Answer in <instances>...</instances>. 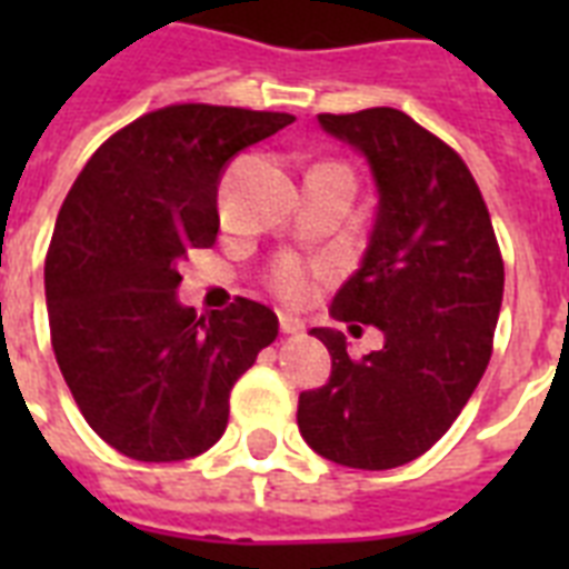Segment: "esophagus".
Instances as JSON below:
<instances>
[{"instance_id":"1","label":"esophagus","mask_w":569,"mask_h":569,"mask_svg":"<svg viewBox=\"0 0 569 569\" xmlns=\"http://www.w3.org/2000/svg\"><path fill=\"white\" fill-rule=\"evenodd\" d=\"M280 330L283 333H303V321L295 319V316H286V312H280Z\"/></svg>"}]
</instances>
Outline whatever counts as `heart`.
Wrapping results in <instances>:
<instances>
[{"label": "heart", "mask_w": 569, "mask_h": 569, "mask_svg": "<svg viewBox=\"0 0 569 569\" xmlns=\"http://www.w3.org/2000/svg\"><path fill=\"white\" fill-rule=\"evenodd\" d=\"M321 268L316 262L295 257V253H283L277 257L268 268V286L271 292L286 303H303L312 295L316 283H319Z\"/></svg>", "instance_id": "heart-1"}]
</instances>
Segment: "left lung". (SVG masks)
Returning <instances> with one entry per match:
<instances>
[{
  "label": "left lung",
  "mask_w": 569,
  "mask_h": 569,
  "mask_svg": "<svg viewBox=\"0 0 569 569\" xmlns=\"http://www.w3.org/2000/svg\"><path fill=\"white\" fill-rule=\"evenodd\" d=\"M366 156L378 214L363 266L333 298L351 333L383 348L351 360L339 330L316 328L333 369L298 398V428L321 458L392 469L431 449L476 392L493 355L505 262L472 173L446 141L398 109L319 114Z\"/></svg>",
  "instance_id": "8db88e82"
}]
</instances>
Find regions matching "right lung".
Instances as JSON below:
<instances>
[{"label": "right lung", "instance_id": "right-lung-1", "mask_svg": "<svg viewBox=\"0 0 569 569\" xmlns=\"http://www.w3.org/2000/svg\"><path fill=\"white\" fill-rule=\"evenodd\" d=\"M283 111L182 102L100 144L67 191L47 250L49 337L84 422L132 460L171 463L221 440L232 383L277 337L266 303L197 316L180 268L218 236V182Z\"/></svg>", "mask_w": 569, "mask_h": 569}]
</instances>
